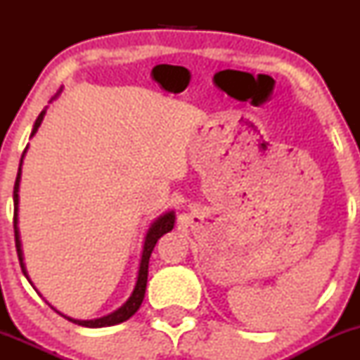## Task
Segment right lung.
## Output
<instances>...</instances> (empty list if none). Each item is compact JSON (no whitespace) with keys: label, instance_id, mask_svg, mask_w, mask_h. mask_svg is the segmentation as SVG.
<instances>
[{"label":"right lung","instance_id":"right-lung-1","mask_svg":"<svg viewBox=\"0 0 360 360\" xmlns=\"http://www.w3.org/2000/svg\"><path fill=\"white\" fill-rule=\"evenodd\" d=\"M44 115H45V110L42 113L39 115V118H37L35 125H34V130H32V135H35V131L39 130L40 123H42L44 120ZM27 150V148H25ZM25 150H23V155H25ZM22 155V159H23ZM20 172H22V160H20V169H18V174H16V181H15V189H13V201H15V213H13V229H15V245H16V254H18V260H20V266H22V271L23 274L27 276V271H25V266H23V257H22V249H20V238H18V229H16V210H18V183H20ZM172 226H174V213H166L164 217H160L159 220H157L154 225H152V229L148 230L147 237H146V245H143V254H142V262H140V271H139V281H137V286H135L134 292H131V296L128 298V301L125 304H123L122 308L117 309L115 313H111L108 316H103V318H98V320H74V318H69L65 315H62L64 318H68L69 321H72V323L76 325H81V326H89V328H101V326H111V325H117V323H122V321H125L130 318L131 315H135V311L140 308V304H142L143 301V296H146V288H147V276H148V259H150V254L152 250H154L157 240H159L160 237H162L164 233L171 232Z\"/></svg>","mask_w":360,"mask_h":360}]
</instances>
